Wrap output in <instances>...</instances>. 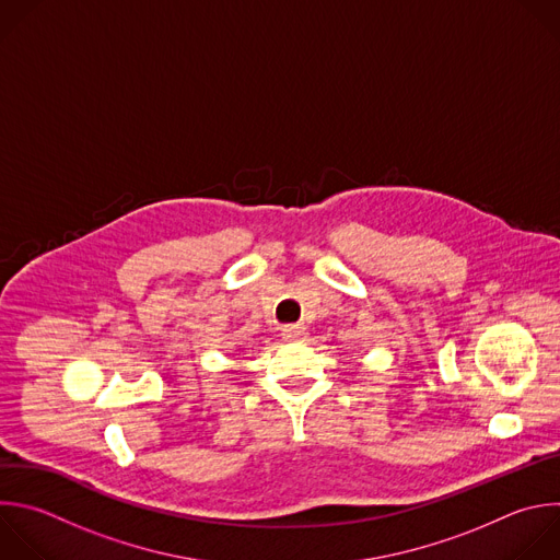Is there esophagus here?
I'll use <instances>...</instances> for the list:
<instances>
[{"label":"esophagus","mask_w":560,"mask_h":560,"mask_svg":"<svg viewBox=\"0 0 560 560\" xmlns=\"http://www.w3.org/2000/svg\"><path fill=\"white\" fill-rule=\"evenodd\" d=\"M281 336L285 340H299L305 336V327L303 325H283L281 327Z\"/></svg>","instance_id":"esophagus-1"}]
</instances>
